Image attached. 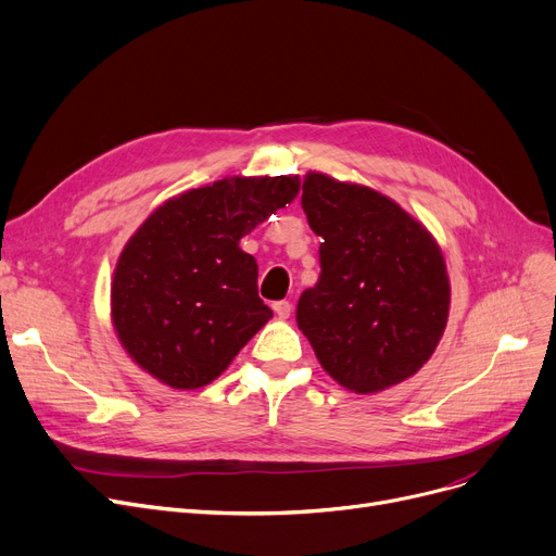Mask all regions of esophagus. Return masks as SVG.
I'll use <instances>...</instances> for the list:
<instances>
[{
  "label": "esophagus",
  "mask_w": 556,
  "mask_h": 556,
  "mask_svg": "<svg viewBox=\"0 0 556 556\" xmlns=\"http://www.w3.org/2000/svg\"><path fill=\"white\" fill-rule=\"evenodd\" d=\"M273 311H275V315H277L279 319H288V317H290V311H293V306H290V302L281 300V302H275V304H273Z\"/></svg>",
  "instance_id": "esophagus-1"
}]
</instances>
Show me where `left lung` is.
Instances as JSON below:
<instances>
[{"label":"left lung","mask_w":556,"mask_h":556,"mask_svg":"<svg viewBox=\"0 0 556 556\" xmlns=\"http://www.w3.org/2000/svg\"><path fill=\"white\" fill-rule=\"evenodd\" d=\"M302 210L319 243V279L298 327L342 388L376 394L415 376L440 344L451 281L440 243L399 202L308 170Z\"/></svg>","instance_id":"left-lung-1"}]
</instances>
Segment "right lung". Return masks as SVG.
I'll return each instance as SVG.
<instances>
[{
	"mask_svg": "<svg viewBox=\"0 0 556 556\" xmlns=\"http://www.w3.org/2000/svg\"><path fill=\"white\" fill-rule=\"evenodd\" d=\"M300 193V175L216 180L168 198L124 245L110 286L126 354L173 390H198L229 367L273 311L241 239Z\"/></svg>",
	"mask_w": 556,
	"mask_h": 556,
	"instance_id": "right-lung-1",
	"label": "right lung"
}]
</instances>
